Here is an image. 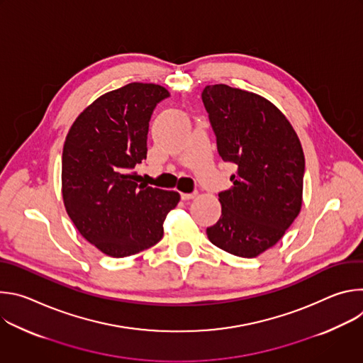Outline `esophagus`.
Segmentation results:
<instances>
[{"instance_id":"obj_1","label":"esophagus","mask_w":363,"mask_h":363,"mask_svg":"<svg viewBox=\"0 0 363 363\" xmlns=\"http://www.w3.org/2000/svg\"><path fill=\"white\" fill-rule=\"evenodd\" d=\"M196 196V192H192V194H181V198L184 201H188V199H194Z\"/></svg>"}]
</instances>
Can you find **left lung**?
<instances>
[{"instance_id":"obj_1","label":"left lung","mask_w":363,"mask_h":363,"mask_svg":"<svg viewBox=\"0 0 363 363\" xmlns=\"http://www.w3.org/2000/svg\"><path fill=\"white\" fill-rule=\"evenodd\" d=\"M220 157L237 168L233 186L218 194L221 217L206 235L244 258L276 245L303 203L304 155L293 126L266 97L230 87L202 91Z\"/></svg>"}]
</instances>
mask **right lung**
Returning a JSON list of instances; mask_svg holds the SVG:
<instances>
[{
	"instance_id": "add662e5",
	"label": "right lung",
	"mask_w": 363,
	"mask_h": 363,
	"mask_svg": "<svg viewBox=\"0 0 363 363\" xmlns=\"http://www.w3.org/2000/svg\"><path fill=\"white\" fill-rule=\"evenodd\" d=\"M169 91L133 82L97 97L76 118L63 146L62 194L79 233L103 254H138L164 235L181 196L139 184L150 115Z\"/></svg>"
}]
</instances>
